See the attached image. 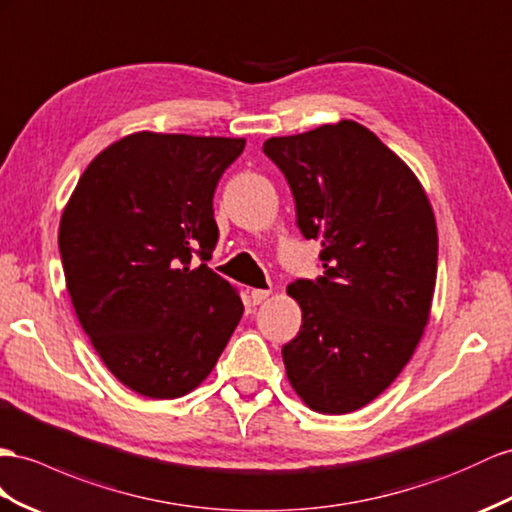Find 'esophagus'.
Masks as SVG:
<instances>
[{"label":"esophagus","instance_id":"34e87169","mask_svg":"<svg viewBox=\"0 0 512 512\" xmlns=\"http://www.w3.org/2000/svg\"><path fill=\"white\" fill-rule=\"evenodd\" d=\"M270 296V290H251V303L259 305L264 303V300Z\"/></svg>","mask_w":512,"mask_h":512}]
</instances>
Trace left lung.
Wrapping results in <instances>:
<instances>
[{
	"label": "left lung",
	"instance_id": "8db88e82",
	"mask_svg": "<svg viewBox=\"0 0 512 512\" xmlns=\"http://www.w3.org/2000/svg\"><path fill=\"white\" fill-rule=\"evenodd\" d=\"M305 240H320L324 274L287 292L303 326L283 346L292 387L313 411H357L396 381L430 316L437 225L400 157L355 121L270 138Z\"/></svg>",
	"mask_w": 512,
	"mask_h": 512
}]
</instances>
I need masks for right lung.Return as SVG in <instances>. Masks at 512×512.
<instances>
[{"mask_svg":"<svg viewBox=\"0 0 512 512\" xmlns=\"http://www.w3.org/2000/svg\"><path fill=\"white\" fill-rule=\"evenodd\" d=\"M244 144L125 136L88 164L64 207L58 246L77 320L140 396L168 400L201 385L242 318L240 296L207 261L214 192Z\"/></svg>","mask_w":512,"mask_h":512,"instance_id":"add662e5","label":"right lung"}]
</instances>
